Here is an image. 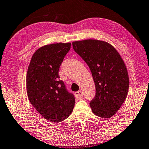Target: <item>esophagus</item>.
<instances>
[{"label": "esophagus", "instance_id": "esophagus-1", "mask_svg": "<svg viewBox=\"0 0 149 149\" xmlns=\"http://www.w3.org/2000/svg\"><path fill=\"white\" fill-rule=\"evenodd\" d=\"M75 97H76V98L77 100H80L81 98H83V93H82L81 91H77V92H75Z\"/></svg>", "mask_w": 149, "mask_h": 149}]
</instances>
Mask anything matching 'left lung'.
I'll use <instances>...</instances> for the list:
<instances>
[{"mask_svg":"<svg viewBox=\"0 0 149 149\" xmlns=\"http://www.w3.org/2000/svg\"><path fill=\"white\" fill-rule=\"evenodd\" d=\"M72 45L87 64L95 83L96 95L90 102L92 111L100 117H111L128 92L129 77L123 58L113 45L102 40L75 41Z\"/></svg>","mask_w":149,"mask_h":149,"instance_id":"8db88e82","label":"left lung"}]
</instances>
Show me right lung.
Returning a JSON list of instances; mask_svg holds the SVG:
<instances>
[{"label":"right lung","mask_w":149,"mask_h":149,"mask_svg":"<svg viewBox=\"0 0 149 149\" xmlns=\"http://www.w3.org/2000/svg\"><path fill=\"white\" fill-rule=\"evenodd\" d=\"M71 47L70 43L44 45L33 54L26 74L30 102L45 119L59 123L74 109L75 98L59 80V68Z\"/></svg>","instance_id":"1"}]
</instances>
